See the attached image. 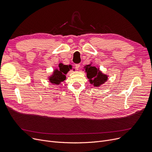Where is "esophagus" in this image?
<instances>
[{
  "mask_svg": "<svg viewBox=\"0 0 152 152\" xmlns=\"http://www.w3.org/2000/svg\"><path fill=\"white\" fill-rule=\"evenodd\" d=\"M80 64H76V65H75V67H76V69L77 70L79 68V67H80Z\"/></svg>",
  "mask_w": 152,
  "mask_h": 152,
  "instance_id": "34e87169",
  "label": "esophagus"
}]
</instances>
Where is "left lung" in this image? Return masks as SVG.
Instances as JSON below:
<instances>
[{"instance_id":"left-lung-1","label":"left lung","mask_w":152,"mask_h":152,"mask_svg":"<svg viewBox=\"0 0 152 152\" xmlns=\"http://www.w3.org/2000/svg\"><path fill=\"white\" fill-rule=\"evenodd\" d=\"M84 69L87 74V77L89 79L90 83L94 87H99L104 84L108 80V76L103 74L99 68L92 66L91 64L84 66Z\"/></svg>"}]
</instances>
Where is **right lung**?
<instances>
[{
    "label": "right lung",
    "instance_id": "obj_1",
    "mask_svg": "<svg viewBox=\"0 0 152 152\" xmlns=\"http://www.w3.org/2000/svg\"><path fill=\"white\" fill-rule=\"evenodd\" d=\"M58 69L53 71V74L49 77V81L54 84L58 85L66 79V75L72 69L71 65H65L63 63H60Z\"/></svg>",
    "mask_w": 152,
    "mask_h": 152
}]
</instances>
